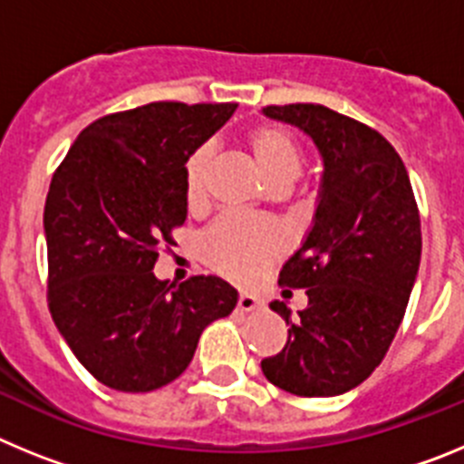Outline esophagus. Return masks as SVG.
Returning <instances> with one entry per match:
<instances>
[{"label":"esophagus","instance_id":"esophagus-1","mask_svg":"<svg viewBox=\"0 0 464 464\" xmlns=\"http://www.w3.org/2000/svg\"><path fill=\"white\" fill-rule=\"evenodd\" d=\"M260 304L262 302L256 297V295H239V299H237L239 311H256Z\"/></svg>","mask_w":464,"mask_h":464}]
</instances>
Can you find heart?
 <instances>
[{"label": "heart", "mask_w": 464, "mask_h": 464, "mask_svg": "<svg viewBox=\"0 0 464 464\" xmlns=\"http://www.w3.org/2000/svg\"><path fill=\"white\" fill-rule=\"evenodd\" d=\"M244 146L251 153L253 162L269 188H285L297 179L304 153L302 146L281 125H257L248 130ZM208 150L197 149L186 160L183 169V190L186 204L199 208L207 199V174H208ZM285 235L272 220H251L239 216H227L213 223L199 241V256L204 265L229 281L248 285L265 274V269L285 251Z\"/></svg>", "instance_id": "obj_1"}]
</instances>
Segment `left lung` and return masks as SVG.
<instances>
[{
    "mask_svg": "<svg viewBox=\"0 0 464 464\" xmlns=\"http://www.w3.org/2000/svg\"><path fill=\"white\" fill-rule=\"evenodd\" d=\"M309 134L323 183L314 225L283 265L278 285L306 288L309 306L288 325L281 353L262 372L299 397H334L362 383L385 358L420 265V216L404 162L376 130L323 104L265 106Z\"/></svg>",
    "mask_w": 464,
    "mask_h": 464,
    "instance_id": "1",
    "label": "left lung"
}]
</instances>
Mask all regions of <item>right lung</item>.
<instances>
[{"label": "right lung", "mask_w": 464, "mask_h": 464, "mask_svg": "<svg viewBox=\"0 0 464 464\" xmlns=\"http://www.w3.org/2000/svg\"><path fill=\"white\" fill-rule=\"evenodd\" d=\"M237 104L153 102L90 122L53 174L44 208L48 309L85 370L113 391L149 392L190 364L204 327L237 306L218 276L155 278L186 223V160Z\"/></svg>", "instance_id": "add662e5"}]
</instances>
